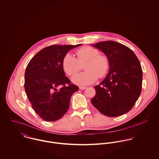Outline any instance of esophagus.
<instances>
[{"label":"esophagus","instance_id":"34e87169","mask_svg":"<svg viewBox=\"0 0 159 159\" xmlns=\"http://www.w3.org/2000/svg\"><path fill=\"white\" fill-rule=\"evenodd\" d=\"M86 88V87H84V86H80L79 87V89H81V90H84Z\"/></svg>","mask_w":159,"mask_h":159}]
</instances>
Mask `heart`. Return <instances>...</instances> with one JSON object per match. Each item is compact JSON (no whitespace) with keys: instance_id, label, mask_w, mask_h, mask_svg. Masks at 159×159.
<instances>
[{"instance_id":"1","label":"heart","mask_w":159,"mask_h":159,"mask_svg":"<svg viewBox=\"0 0 159 159\" xmlns=\"http://www.w3.org/2000/svg\"><path fill=\"white\" fill-rule=\"evenodd\" d=\"M76 54L77 58L67 53L62 61V68L69 76L78 72L82 68V65L86 63V71L74 75L71 78L73 83L81 86L89 85L95 83L98 76L103 78L107 75L110 67L109 59L107 56L100 54L97 49L84 46L78 49Z\"/></svg>"}]
</instances>
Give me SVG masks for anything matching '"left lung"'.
Returning a JSON list of instances; mask_svg holds the SVG:
<instances>
[{"mask_svg":"<svg viewBox=\"0 0 159 159\" xmlns=\"http://www.w3.org/2000/svg\"><path fill=\"white\" fill-rule=\"evenodd\" d=\"M92 46L105 53L110 67L104 80L94 87L96 93L92 104L109 117L129 112L141 92L143 71L138 59L129 48L114 41Z\"/></svg>","mask_w":159,"mask_h":159,"instance_id":"obj_1","label":"left lung"}]
</instances>
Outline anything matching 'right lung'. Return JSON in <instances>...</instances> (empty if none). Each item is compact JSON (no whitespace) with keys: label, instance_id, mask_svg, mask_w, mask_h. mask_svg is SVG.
Returning a JSON list of instances; mask_svg holds the SVG:
<instances>
[{"label":"right lung","instance_id":"add662e5","mask_svg":"<svg viewBox=\"0 0 159 159\" xmlns=\"http://www.w3.org/2000/svg\"><path fill=\"white\" fill-rule=\"evenodd\" d=\"M82 45H51L37 52L25 71L24 89L33 110L46 121H56L67 113L73 93L78 87L71 84L62 61L71 49ZM61 86L59 90L57 88Z\"/></svg>","mask_w":159,"mask_h":159}]
</instances>
